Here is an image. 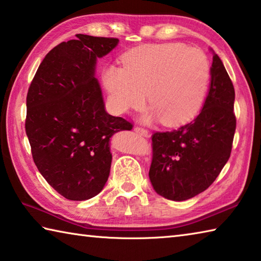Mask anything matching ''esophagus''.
Wrapping results in <instances>:
<instances>
[{
	"label": "esophagus",
	"instance_id": "esophagus-1",
	"mask_svg": "<svg viewBox=\"0 0 261 261\" xmlns=\"http://www.w3.org/2000/svg\"><path fill=\"white\" fill-rule=\"evenodd\" d=\"M134 130H135V132H137V134H139V135L144 136V137H148V136H149V135H148V131H147L146 129H144V127L136 126Z\"/></svg>",
	"mask_w": 261,
	"mask_h": 261
}]
</instances>
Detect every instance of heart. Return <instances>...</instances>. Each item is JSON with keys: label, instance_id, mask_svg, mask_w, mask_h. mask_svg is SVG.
I'll list each match as a JSON object with an SVG mask.
<instances>
[{"label": "heart", "instance_id": "b5f03b06", "mask_svg": "<svg viewBox=\"0 0 261 261\" xmlns=\"http://www.w3.org/2000/svg\"><path fill=\"white\" fill-rule=\"evenodd\" d=\"M208 79L210 63L204 53L180 43L138 47L123 56V67L108 65L102 73L115 112L140 108L147 93L152 108L144 121L161 118L169 126L196 116Z\"/></svg>", "mask_w": 261, "mask_h": 261}]
</instances>
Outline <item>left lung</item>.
I'll use <instances>...</instances> for the list:
<instances>
[{
  "instance_id": "left-lung-1",
  "label": "left lung",
  "mask_w": 261,
  "mask_h": 261,
  "mask_svg": "<svg viewBox=\"0 0 261 261\" xmlns=\"http://www.w3.org/2000/svg\"><path fill=\"white\" fill-rule=\"evenodd\" d=\"M235 90L220 57L213 51L210 91L192 122L152 136L149 179L160 196L190 199L210 187L231 153L236 117Z\"/></svg>"
}]
</instances>
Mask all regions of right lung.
I'll use <instances>...</instances> for the list:
<instances>
[{
    "mask_svg": "<svg viewBox=\"0 0 261 261\" xmlns=\"http://www.w3.org/2000/svg\"><path fill=\"white\" fill-rule=\"evenodd\" d=\"M45 56L26 98L25 130L35 166L69 200H87L110 173L109 141L132 124L105 109L94 77L96 60L117 46L116 38L77 34Z\"/></svg>",
    "mask_w": 261,
    "mask_h": 261,
    "instance_id": "add662e5",
    "label": "right lung"
}]
</instances>
